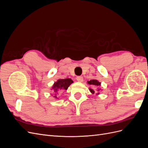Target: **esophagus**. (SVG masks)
<instances>
[{
  "mask_svg": "<svg viewBox=\"0 0 148 148\" xmlns=\"http://www.w3.org/2000/svg\"><path fill=\"white\" fill-rule=\"evenodd\" d=\"M77 80L79 82H83V77H81V76H78V77H77Z\"/></svg>",
  "mask_w": 148,
  "mask_h": 148,
  "instance_id": "obj_1",
  "label": "esophagus"
}]
</instances>
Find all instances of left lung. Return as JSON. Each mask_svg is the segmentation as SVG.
<instances>
[{"mask_svg": "<svg viewBox=\"0 0 148 148\" xmlns=\"http://www.w3.org/2000/svg\"><path fill=\"white\" fill-rule=\"evenodd\" d=\"M88 83L89 84L95 85V86H100V85H101V83H99V82H97L96 79H92V80H91V81L88 82ZM97 91H99V90H97ZM90 91L92 93L95 92V91L92 90V89H90Z\"/></svg>", "mask_w": 148, "mask_h": 148, "instance_id": "left-lung-1", "label": "left lung"}]
</instances>
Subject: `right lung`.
<instances>
[{
    "label": "right lung",
    "instance_id": "obj_1",
    "mask_svg": "<svg viewBox=\"0 0 148 148\" xmlns=\"http://www.w3.org/2000/svg\"><path fill=\"white\" fill-rule=\"evenodd\" d=\"M72 83L73 81L70 78L58 79L57 82L53 84L52 86V90L55 92V93L60 91H63L64 89L66 90ZM54 97L57 98V96H54Z\"/></svg>",
    "mask_w": 148,
    "mask_h": 148
}]
</instances>
